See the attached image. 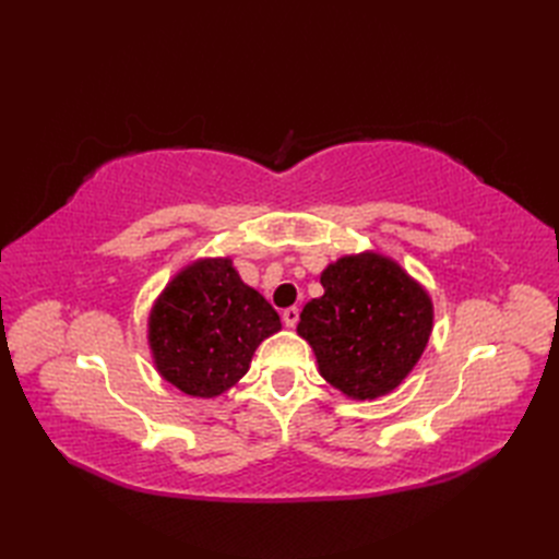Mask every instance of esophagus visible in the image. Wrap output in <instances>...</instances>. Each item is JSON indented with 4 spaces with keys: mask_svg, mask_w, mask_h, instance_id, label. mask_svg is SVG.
Returning <instances> with one entry per match:
<instances>
[{
    "mask_svg": "<svg viewBox=\"0 0 559 559\" xmlns=\"http://www.w3.org/2000/svg\"><path fill=\"white\" fill-rule=\"evenodd\" d=\"M298 317H300L298 308H286V310L282 312V319H284V324H286V326H289V329H294V326L298 324Z\"/></svg>",
    "mask_w": 559,
    "mask_h": 559,
    "instance_id": "34e87169",
    "label": "esophagus"
}]
</instances>
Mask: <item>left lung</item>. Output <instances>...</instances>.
Segmentation results:
<instances>
[{
    "label": "left lung",
    "mask_w": 559,
    "mask_h": 559,
    "mask_svg": "<svg viewBox=\"0 0 559 559\" xmlns=\"http://www.w3.org/2000/svg\"><path fill=\"white\" fill-rule=\"evenodd\" d=\"M321 286L324 296L302 308L296 329L314 352L319 376L347 399L392 394L429 343V292L378 251L329 263Z\"/></svg>",
    "instance_id": "8db88e82"
}]
</instances>
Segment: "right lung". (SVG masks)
<instances>
[{
    "label": "right lung",
    "mask_w": 559,
    "mask_h": 559,
    "mask_svg": "<svg viewBox=\"0 0 559 559\" xmlns=\"http://www.w3.org/2000/svg\"><path fill=\"white\" fill-rule=\"evenodd\" d=\"M282 329L275 308L228 257L198 259L167 282L148 312V347L163 380L198 399L228 392L257 347Z\"/></svg>",
    "instance_id": "add662e5"
}]
</instances>
